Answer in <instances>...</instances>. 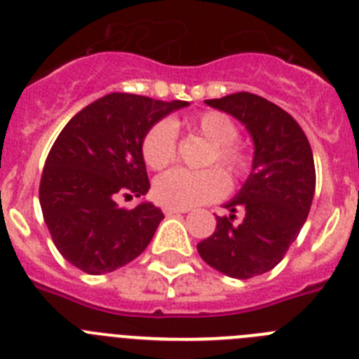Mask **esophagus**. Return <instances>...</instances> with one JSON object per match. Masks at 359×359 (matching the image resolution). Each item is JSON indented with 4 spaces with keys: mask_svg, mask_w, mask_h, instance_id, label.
Returning <instances> with one entry per match:
<instances>
[{
    "mask_svg": "<svg viewBox=\"0 0 359 359\" xmlns=\"http://www.w3.org/2000/svg\"><path fill=\"white\" fill-rule=\"evenodd\" d=\"M165 215H174V214H185V208H176V207H165Z\"/></svg>",
    "mask_w": 359,
    "mask_h": 359,
    "instance_id": "1",
    "label": "esophagus"
}]
</instances>
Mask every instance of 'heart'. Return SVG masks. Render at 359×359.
Segmentation results:
<instances>
[{
	"label": "heart",
	"mask_w": 359,
	"mask_h": 359,
	"mask_svg": "<svg viewBox=\"0 0 359 359\" xmlns=\"http://www.w3.org/2000/svg\"><path fill=\"white\" fill-rule=\"evenodd\" d=\"M190 129L212 144L207 165L217 163L228 176L243 177L250 170V158L236 144L239 129L236 122L219 111H205L189 122ZM177 135L174 123L161 120L144 136L142 156L152 170L169 167L176 158ZM228 177L215 167L205 170L172 169L154 182V196L161 205L176 208H192L219 199L226 194Z\"/></svg>",
	"instance_id": "1"
}]
</instances>
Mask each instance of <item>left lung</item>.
<instances>
[{
    "instance_id": "8db88e82",
    "label": "left lung",
    "mask_w": 359,
    "mask_h": 359,
    "mask_svg": "<svg viewBox=\"0 0 359 359\" xmlns=\"http://www.w3.org/2000/svg\"><path fill=\"white\" fill-rule=\"evenodd\" d=\"M205 102L239 120L255 151L248 180L224 205L230 215L215 217V231L198 252L228 277L252 278L284 259L306 223L316 185L313 151L297 120L259 95L241 91ZM237 210L245 217L233 224Z\"/></svg>"
}]
</instances>
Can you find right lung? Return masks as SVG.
I'll return each mask as SVG.
<instances>
[{
  "instance_id": "add662e5",
  "label": "right lung",
  "mask_w": 359,
  "mask_h": 359,
  "mask_svg": "<svg viewBox=\"0 0 359 359\" xmlns=\"http://www.w3.org/2000/svg\"><path fill=\"white\" fill-rule=\"evenodd\" d=\"M187 106L185 100L109 93L66 123L44 163L39 203L53 244L69 264L104 275L147 248L163 212L149 201L126 210L116 198L147 194L145 133Z\"/></svg>"
}]
</instances>
